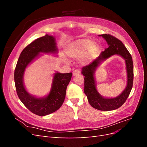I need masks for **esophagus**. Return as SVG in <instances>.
<instances>
[{
	"label": "esophagus",
	"mask_w": 147,
	"mask_h": 147,
	"mask_svg": "<svg viewBox=\"0 0 147 147\" xmlns=\"http://www.w3.org/2000/svg\"><path fill=\"white\" fill-rule=\"evenodd\" d=\"M79 74H80V71L78 70H75L73 72L74 76H76V75H78Z\"/></svg>",
	"instance_id": "34e87169"
}]
</instances>
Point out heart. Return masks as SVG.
Wrapping results in <instances>:
<instances>
[{"mask_svg":"<svg viewBox=\"0 0 147 147\" xmlns=\"http://www.w3.org/2000/svg\"><path fill=\"white\" fill-rule=\"evenodd\" d=\"M96 45L88 39H78L67 47L66 54L71 58L80 57V63L86 65L91 61Z\"/></svg>","mask_w":147,"mask_h":147,"instance_id":"b5f03b06","label":"heart"}]
</instances>
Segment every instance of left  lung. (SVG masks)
I'll return each instance as SVG.
<instances>
[{
	"label": "left lung",
	"mask_w": 147,
	"mask_h": 147,
	"mask_svg": "<svg viewBox=\"0 0 147 147\" xmlns=\"http://www.w3.org/2000/svg\"><path fill=\"white\" fill-rule=\"evenodd\" d=\"M99 36L105 40L109 47L90 64L82 68V74L84 76V92L89 103L93 108L102 111H110L120 107L127 99L132 88L134 67L132 56L121 41L109 34H102ZM113 55H120L125 61L127 84L125 89L119 95L112 98H107L101 96L96 90L94 75L96 70L102 62Z\"/></svg>",
	"instance_id": "left-lung-1"
}]
</instances>
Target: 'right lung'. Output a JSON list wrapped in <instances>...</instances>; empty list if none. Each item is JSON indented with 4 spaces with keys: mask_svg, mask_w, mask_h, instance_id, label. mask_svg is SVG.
<instances>
[{
    "mask_svg": "<svg viewBox=\"0 0 147 147\" xmlns=\"http://www.w3.org/2000/svg\"><path fill=\"white\" fill-rule=\"evenodd\" d=\"M58 49L56 38L53 35L47 34L30 43L22 51L18 60L15 70V83L18 96L31 112L45 116L58 110L65 99L67 86L69 84L72 73L61 74L56 72L53 75L50 92L46 96L37 97L29 94L24 84V75L28 66L44 54L57 56Z\"/></svg>",
    "mask_w": 147,
    "mask_h": 147,
    "instance_id": "right-lung-1",
    "label": "right lung"
}]
</instances>
